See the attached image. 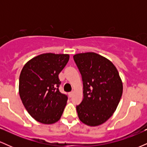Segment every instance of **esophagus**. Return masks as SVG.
Here are the masks:
<instances>
[{
    "instance_id": "34e87169",
    "label": "esophagus",
    "mask_w": 147,
    "mask_h": 147,
    "mask_svg": "<svg viewBox=\"0 0 147 147\" xmlns=\"http://www.w3.org/2000/svg\"><path fill=\"white\" fill-rule=\"evenodd\" d=\"M72 95H73V92H69V93H68V96L70 97H72Z\"/></svg>"
}]
</instances>
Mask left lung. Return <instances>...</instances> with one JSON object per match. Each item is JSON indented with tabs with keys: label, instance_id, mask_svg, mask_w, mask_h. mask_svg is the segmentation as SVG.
I'll return each mask as SVG.
<instances>
[{
	"label": "left lung",
	"instance_id": "left-lung-1",
	"mask_svg": "<svg viewBox=\"0 0 147 147\" xmlns=\"http://www.w3.org/2000/svg\"><path fill=\"white\" fill-rule=\"evenodd\" d=\"M73 58L83 81L84 98L76 107L78 117L88 126H99L117 109L122 95V79L113 63L98 54H77Z\"/></svg>",
	"mask_w": 147,
	"mask_h": 147
}]
</instances>
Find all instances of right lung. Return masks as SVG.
Returning <instances> with one entry per match:
<instances>
[{"label": "right lung", "instance_id": "add662e5", "mask_svg": "<svg viewBox=\"0 0 147 147\" xmlns=\"http://www.w3.org/2000/svg\"><path fill=\"white\" fill-rule=\"evenodd\" d=\"M69 58L67 54H42L27 62L22 69L20 97L28 113L42 124H54L63 114L68 97L59 90V74Z\"/></svg>", "mask_w": 147, "mask_h": 147}]
</instances>
